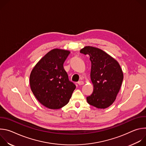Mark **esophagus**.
Returning <instances> with one entry per match:
<instances>
[{
	"label": "esophagus",
	"instance_id": "obj_1",
	"mask_svg": "<svg viewBox=\"0 0 146 146\" xmlns=\"http://www.w3.org/2000/svg\"><path fill=\"white\" fill-rule=\"evenodd\" d=\"M77 84H78L79 86H81V85L84 84V82H83L82 81H79L77 82Z\"/></svg>",
	"mask_w": 146,
	"mask_h": 146
}]
</instances>
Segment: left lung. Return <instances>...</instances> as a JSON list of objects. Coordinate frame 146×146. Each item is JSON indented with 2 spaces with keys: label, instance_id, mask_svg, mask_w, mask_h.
<instances>
[{
  "label": "left lung",
  "instance_id": "1",
  "mask_svg": "<svg viewBox=\"0 0 146 146\" xmlns=\"http://www.w3.org/2000/svg\"><path fill=\"white\" fill-rule=\"evenodd\" d=\"M80 52L90 55L91 62V79L92 94L87 97L90 105L106 109L113 103L120 90L123 76L118 62L103 50L86 46Z\"/></svg>",
  "mask_w": 146,
  "mask_h": 146
}]
</instances>
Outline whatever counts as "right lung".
<instances>
[{
	"label": "right lung",
	"instance_id": "add662e5",
	"mask_svg": "<svg viewBox=\"0 0 146 146\" xmlns=\"http://www.w3.org/2000/svg\"><path fill=\"white\" fill-rule=\"evenodd\" d=\"M69 54L68 50L53 49L37 62L31 73L33 94L41 104L50 109L65 106L76 88L63 65Z\"/></svg>",
	"mask_w": 146,
	"mask_h": 146
}]
</instances>
